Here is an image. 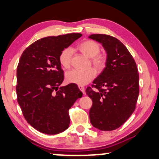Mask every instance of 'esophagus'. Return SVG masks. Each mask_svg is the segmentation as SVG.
Masks as SVG:
<instances>
[{
	"mask_svg": "<svg viewBox=\"0 0 159 159\" xmlns=\"http://www.w3.org/2000/svg\"><path fill=\"white\" fill-rule=\"evenodd\" d=\"M78 89H79L80 90H81V91L82 92H83L84 94L85 93V88H84L83 86H81V85H79V86H78Z\"/></svg>",
	"mask_w": 159,
	"mask_h": 159,
	"instance_id": "1",
	"label": "esophagus"
}]
</instances>
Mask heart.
<instances>
[{
    "label": "heart",
    "mask_w": 159,
    "mask_h": 159,
    "mask_svg": "<svg viewBox=\"0 0 159 159\" xmlns=\"http://www.w3.org/2000/svg\"><path fill=\"white\" fill-rule=\"evenodd\" d=\"M78 50L84 55L92 58V64L97 69H102L105 65V58L100 53V45L93 40H86L78 45ZM73 50L71 48H66L61 52L59 56V62L61 65L65 69H67L71 65ZM95 76L94 70L89 69L86 70H73L66 74V80L67 82L77 85H85L92 81Z\"/></svg>",
    "instance_id": "1"
}]
</instances>
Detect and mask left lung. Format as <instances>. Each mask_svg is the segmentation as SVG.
<instances>
[{
	"instance_id": "left-lung-1",
	"label": "left lung",
	"mask_w": 159,
	"mask_h": 159,
	"mask_svg": "<svg viewBox=\"0 0 159 159\" xmlns=\"http://www.w3.org/2000/svg\"><path fill=\"white\" fill-rule=\"evenodd\" d=\"M102 44L107 53L106 67L86 93L92 100L89 120L100 130H113L126 122L136 108L139 75L136 62L120 40L106 34L89 37Z\"/></svg>"
}]
</instances>
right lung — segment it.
Instances as JSON below:
<instances>
[{"mask_svg":"<svg viewBox=\"0 0 159 159\" xmlns=\"http://www.w3.org/2000/svg\"><path fill=\"white\" fill-rule=\"evenodd\" d=\"M68 34L42 38L23 51L17 69V102L23 116L34 128L57 134L70 125L68 110L82 92L75 84L60 86L64 80L60 54L80 38Z\"/></svg>","mask_w":159,"mask_h":159,"instance_id":"obj_1","label":"right lung"}]
</instances>
